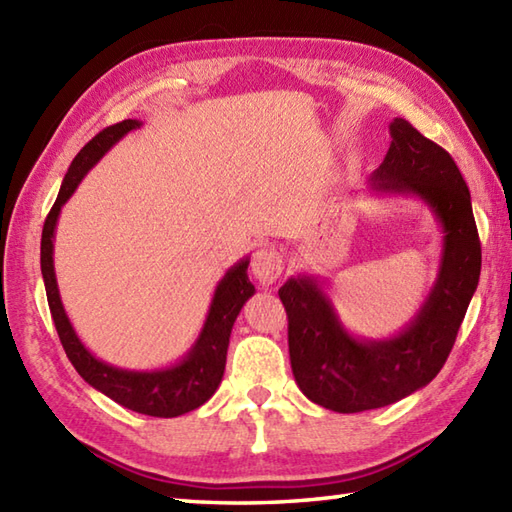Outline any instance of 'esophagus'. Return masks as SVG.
Here are the masks:
<instances>
[{
  "mask_svg": "<svg viewBox=\"0 0 512 512\" xmlns=\"http://www.w3.org/2000/svg\"><path fill=\"white\" fill-rule=\"evenodd\" d=\"M250 273L262 286H273L284 273V257L275 248L257 250L253 262H250Z\"/></svg>",
  "mask_w": 512,
  "mask_h": 512,
  "instance_id": "34e87169",
  "label": "esophagus"
}]
</instances>
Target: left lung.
I'll use <instances>...</instances> for the list:
<instances>
[{
	"label": "left lung",
	"mask_w": 512,
	"mask_h": 512,
	"mask_svg": "<svg viewBox=\"0 0 512 512\" xmlns=\"http://www.w3.org/2000/svg\"><path fill=\"white\" fill-rule=\"evenodd\" d=\"M389 134V151L369 176V189L420 198L444 233L436 284L416 317L389 339H356L319 279L290 277L279 288L297 385L312 402L339 413L385 407L429 385L453 350L480 281V235L458 165L405 118H394Z\"/></svg>",
	"instance_id": "left-lung-1"
}]
</instances>
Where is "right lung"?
<instances>
[{
    "label": "right lung",
    "mask_w": 512,
    "mask_h": 512,
    "mask_svg": "<svg viewBox=\"0 0 512 512\" xmlns=\"http://www.w3.org/2000/svg\"><path fill=\"white\" fill-rule=\"evenodd\" d=\"M140 121L127 118L123 123L105 127L103 132L96 134L88 145H85L72 165L65 173L63 184L57 195V202L50 209L46 224L41 233V275L46 284L48 306L52 312L54 328L61 339L65 354L76 372L81 374L85 383L99 389L101 394L112 398L118 405L132 411L145 413L154 418H176L182 413L198 409L209 400L215 389L220 387L224 367H226V350L228 339H231L233 323L244 303L255 295V286L248 279L250 259H242L235 266L228 268L215 288L209 314H206L204 328L198 341L191 345L187 356L180 363L162 369H151V372H134V369L114 367L96 358L88 347L76 336L68 314L63 310L57 275H54V228L61 213V206L72 198V193L79 187L85 173H88L96 162H99L107 151H110L125 134L138 129Z\"/></svg>",
    "instance_id": "obj_1"
}]
</instances>
